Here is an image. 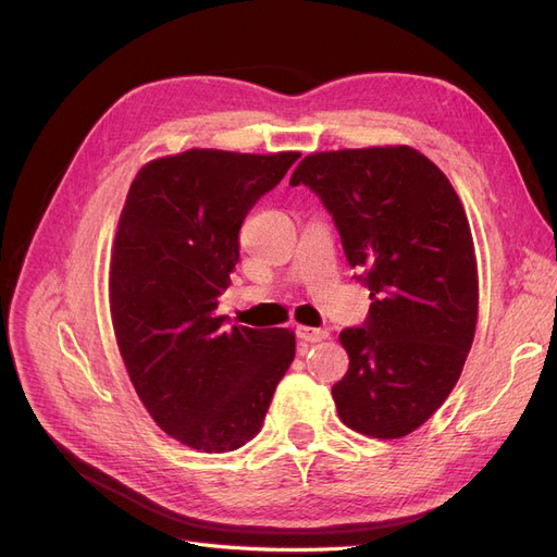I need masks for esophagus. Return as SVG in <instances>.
I'll return each mask as SVG.
<instances>
[{
  "label": "esophagus",
  "mask_w": 557,
  "mask_h": 557,
  "mask_svg": "<svg viewBox=\"0 0 557 557\" xmlns=\"http://www.w3.org/2000/svg\"><path fill=\"white\" fill-rule=\"evenodd\" d=\"M297 336L301 342H309V344H315V342H323L327 339V330L323 327H307V325H297Z\"/></svg>",
  "instance_id": "esophagus-1"
}]
</instances>
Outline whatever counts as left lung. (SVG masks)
Returning <instances> with one entry per match:
<instances>
[{
    "mask_svg": "<svg viewBox=\"0 0 557 557\" xmlns=\"http://www.w3.org/2000/svg\"><path fill=\"white\" fill-rule=\"evenodd\" d=\"M318 195L372 307L339 339L348 372L332 385L342 423L374 440L420 428L458 383L474 342L479 276L460 197L409 146L330 150L290 185Z\"/></svg>",
    "mask_w": 557,
    "mask_h": 557,
    "instance_id": "left-lung-1",
    "label": "left lung"
}]
</instances>
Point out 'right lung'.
Returning <instances> with one entry per match:
<instances>
[{
	"instance_id": "right-lung-1",
	"label": "right lung",
	"mask_w": 557,
	"mask_h": 557,
	"mask_svg": "<svg viewBox=\"0 0 557 557\" xmlns=\"http://www.w3.org/2000/svg\"><path fill=\"white\" fill-rule=\"evenodd\" d=\"M297 158L193 148L129 185L111 252L115 339L148 413L195 450L250 442L295 358L290 330H227L215 309L248 211Z\"/></svg>"
}]
</instances>
